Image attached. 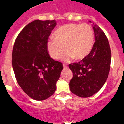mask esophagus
Returning a JSON list of instances; mask_svg holds the SVG:
<instances>
[{
  "instance_id": "34e87169",
  "label": "esophagus",
  "mask_w": 124,
  "mask_h": 124,
  "mask_svg": "<svg viewBox=\"0 0 124 124\" xmlns=\"http://www.w3.org/2000/svg\"><path fill=\"white\" fill-rule=\"evenodd\" d=\"M63 68H64V69H66L67 68L68 66L66 65H65V64H63Z\"/></svg>"
}]
</instances>
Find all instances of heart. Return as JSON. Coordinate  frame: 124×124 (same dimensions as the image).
I'll return each instance as SVG.
<instances>
[{
    "label": "heart",
    "instance_id": "heart-1",
    "mask_svg": "<svg viewBox=\"0 0 124 124\" xmlns=\"http://www.w3.org/2000/svg\"><path fill=\"white\" fill-rule=\"evenodd\" d=\"M54 39L47 43V50L53 59L60 58L64 52L63 61L73 58L81 60L87 56L93 48L94 35L90 25L86 23H69L60 27L54 33Z\"/></svg>",
    "mask_w": 124,
    "mask_h": 124
}]
</instances>
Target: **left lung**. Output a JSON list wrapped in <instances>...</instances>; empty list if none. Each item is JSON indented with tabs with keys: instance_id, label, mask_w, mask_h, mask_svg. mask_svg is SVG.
Masks as SVG:
<instances>
[{
	"instance_id": "obj_1",
	"label": "left lung",
	"mask_w": 124,
	"mask_h": 124,
	"mask_svg": "<svg viewBox=\"0 0 124 124\" xmlns=\"http://www.w3.org/2000/svg\"><path fill=\"white\" fill-rule=\"evenodd\" d=\"M93 28L96 41L91 52L78 63L69 64L73 73L70 82V90L81 97H91L99 91L110 71L111 51L109 41L97 25L93 23Z\"/></svg>"
}]
</instances>
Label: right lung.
<instances>
[{"mask_svg":"<svg viewBox=\"0 0 124 124\" xmlns=\"http://www.w3.org/2000/svg\"><path fill=\"white\" fill-rule=\"evenodd\" d=\"M56 21L36 20L25 26L14 43L12 67L19 86L30 97L48 99L56 89L63 67L50 58L48 39Z\"/></svg>","mask_w":124,"mask_h":124,"instance_id":"1","label":"right lung"}]
</instances>
